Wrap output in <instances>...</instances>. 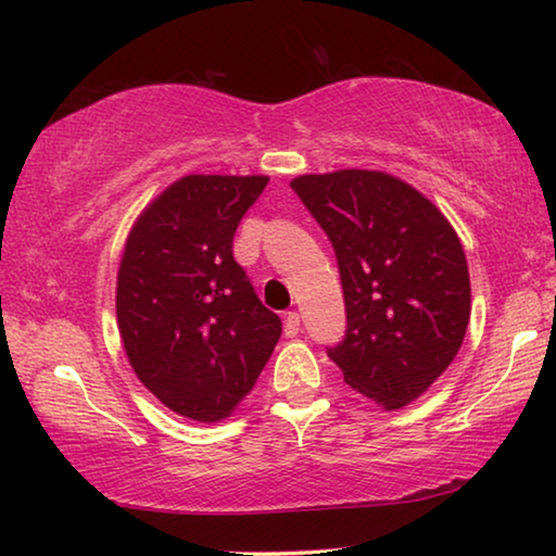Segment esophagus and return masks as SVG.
<instances>
[{"instance_id":"1","label":"esophagus","mask_w":556,"mask_h":556,"mask_svg":"<svg viewBox=\"0 0 556 556\" xmlns=\"http://www.w3.org/2000/svg\"><path fill=\"white\" fill-rule=\"evenodd\" d=\"M301 331V318L296 312H287L285 314V336L294 338Z\"/></svg>"}]
</instances>
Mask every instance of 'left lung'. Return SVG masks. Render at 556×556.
<instances>
[{
	"mask_svg": "<svg viewBox=\"0 0 556 556\" xmlns=\"http://www.w3.org/2000/svg\"><path fill=\"white\" fill-rule=\"evenodd\" d=\"M291 188L341 271L348 328L328 357L382 409L407 407L454 363L468 328L470 277L454 225L388 172L304 174Z\"/></svg>",
	"mask_w": 556,
	"mask_h": 556,
	"instance_id": "8db88e82",
	"label": "left lung"
}]
</instances>
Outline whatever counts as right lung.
<instances>
[{
    "mask_svg": "<svg viewBox=\"0 0 556 556\" xmlns=\"http://www.w3.org/2000/svg\"><path fill=\"white\" fill-rule=\"evenodd\" d=\"M269 176L191 174L139 213L117 271V328L139 382L176 414L220 421L255 388L281 336L232 257Z\"/></svg>",
    "mask_w": 556,
    "mask_h": 556,
    "instance_id": "right-lung-1",
    "label": "right lung"
}]
</instances>
